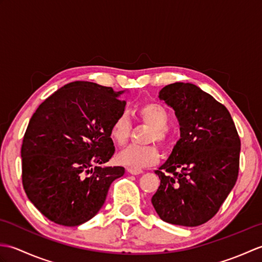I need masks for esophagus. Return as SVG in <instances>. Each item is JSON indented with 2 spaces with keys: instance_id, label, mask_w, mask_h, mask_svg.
Wrapping results in <instances>:
<instances>
[{
  "instance_id": "34e87169",
  "label": "esophagus",
  "mask_w": 262,
  "mask_h": 262,
  "mask_svg": "<svg viewBox=\"0 0 262 262\" xmlns=\"http://www.w3.org/2000/svg\"><path fill=\"white\" fill-rule=\"evenodd\" d=\"M127 171L129 172L130 174H134V176H137V174H141V173H143V170H141V169H133V168H127Z\"/></svg>"
}]
</instances>
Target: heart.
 Wrapping results in <instances>:
<instances>
[{"mask_svg": "<svg viewBox=\"0 0 262 262\" xmlns=\"http://www.w3.org/2000/svg\"><path fill=\"white\" fill-rule=\"evenodd\" d=\"M138 119L144 125L151 127L146 137V143L157 142L166 148L170 146L171 137L166 127L169 125V114L162 104L148 102L138 109ZM132 124L127 115L120 114L115 118L110 127V137L117 145H124L130 136ZM121 165L133 169H142L159 162L160 152L155 145L135 146L130 145L122 149L117 155Z\"/></svg>", "mask_w": 262, "mask_h": 262, "instance_id": "obj_1", "label": "heart"}]
</instances>
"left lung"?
Here are the masks:
<instances>
[{"label": "left lung", "instance_id": "obj_1", "mask_svg": "<svg viewBox=\"0 0 262 262\" xmlns=\"http://www.w3.org/2000/svg\"><path fill=\"white\" fill-rule=\"evenodd\" d=\"M159 98L174 109L180 140L155 171L161 183L152 204L166 223L202 225L216 215L237 180L240 137L225 105L197 85L172 83Z\"/></svg>", "mask_w": 262, "mask_h": 262}]
</instances>
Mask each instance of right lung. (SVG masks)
Instances as JSON below:
<instances>
[{
  "mask_svg": "<svg viewBox=\"0 0 262 262\" xmlns=\"http://www.w3.org/2000/svg\"><path fill=\"white\" fill-rule=\"evenodd\" d=\"M124 91L72 82L37 108L21 146L22 185L49 221L77 226L96 215L122 166H102L115 153L110 127L124 114Z\"/></svg>",
  "mask_w": 262,
  "mask_h": 262,
  "instance_id": "1",
  "label": "right lung"
}]
</instances>
